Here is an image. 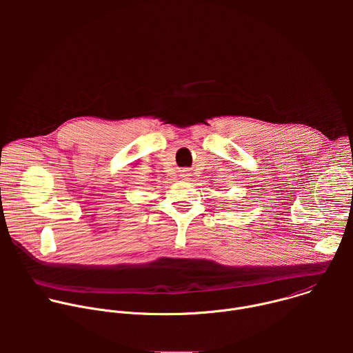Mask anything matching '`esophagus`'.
Listing matches in <instances>:
<instances>
[{
	"label": "esophagus",
	"mask_w": 353,
	"mask_h": 353,
	"mask_svg": "<svg viewBox=\"0 0 353 353\" xmlns=\"http://www.w3.org/2000/svg\"><path fill=\"white\" fill-rule=\"evenodd\" d=\"M188 176H190V174H188V173H185V172L181 174V177H184V180H187V177H188Z\"/></svg>",
	"instance_id": "obj_1"
}]
</instances>
